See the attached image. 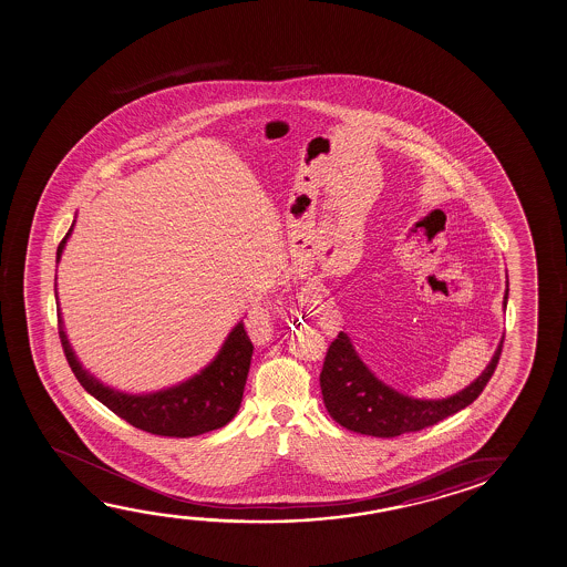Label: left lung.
Segmentation results:
<instances>
[{"label":"left lung","mask_w":567,"mask_h":567,"mask_svg":"<svg viewBox=\"0 0 567 567\" xmlns=\"http://www.w3.org/2000/svg\"><path fill=\"white\" fill-rule=\"evenodd\" d=\"M506 302L508 280L503 298L505 310ZM503 340L505 336L498 341L483 373L462 391L445 399H414L383 383L359 358L348 333L340 331L331 341L320 373L323 404L338 424L365 436L394 437L434 426L440 420L470 406L480 396L497 369Z\"/></svg>","instance_id":"8db88e82"}]
</instances>
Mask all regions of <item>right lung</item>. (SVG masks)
Returning <instances> with one entry per match:
<instances>
[{"instance_id":"right-lung-1","label":"right lung","mask_w":567,"mask_h":567,"mask_svg":"<svg viewBox=\"0 0 567 567\" xmlns=\"http://www.w3.org/2000/svg\"><path fill=\"white\" fill-rule=\"evenodd\" d=\"M74 224L76 219L72 221L69 234L64 236L56 249V265L61 262L62 251L72 236ZM54 297L59 300L56 279H54ZM56 315H59V336H61L64 355L72 373L94 399L115 412L120 419L130 422L131 426L157 436H200L212 430L226 426L241 406L245 381H247L252 355V343L245 331L244 320H239L234 326V330L227 333L226 341L221 343L218 355L196 375L161 391L131 394V392L107 386L84 369L70 346L59 302H56Z\"/></svg>"}]
</instances>
